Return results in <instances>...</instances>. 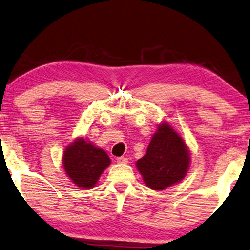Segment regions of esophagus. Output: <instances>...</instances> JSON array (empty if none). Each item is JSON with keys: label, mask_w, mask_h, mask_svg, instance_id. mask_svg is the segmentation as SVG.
<instances>
[{"label": "esophagus", "mask_w": 250, "mask_h": 250, "mask_svg": "<svg viewBox=\"0 0 250 250\" xmlns=\"http://www.w3.org/2000/svg\"><path fill=\"white\" fill-rule=\"evenodd\" d=\"M116 161L118 162V164H126V162L128 161V159L125 158V157H118L116 159Z\"/></svg>", "instance_id": "obj_1"}]
</instances>
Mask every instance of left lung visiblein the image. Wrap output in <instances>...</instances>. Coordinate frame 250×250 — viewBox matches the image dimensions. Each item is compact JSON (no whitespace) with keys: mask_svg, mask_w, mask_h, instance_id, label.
<instances>
[{"mask_svg":"<svg viewBox=\"0 0 250 250\" xmlns=\"http://www.w3.org/2000/svg\"><path fill=\"white\" fill-rule=\"evenodd\" d=\"M188 166L186 144L167 123L159 126L146 155L136 162L144 183L154 190H162L180 182L186 176Z\"/></svg>","mask_w":250,"mask_h":250,"instance_id":"1","label":"left lung"}]
</instances>
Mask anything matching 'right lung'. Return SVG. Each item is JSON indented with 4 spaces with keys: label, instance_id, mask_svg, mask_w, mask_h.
I'll return each instance as SVG.
<instances>
[{
    "label": "right lung",
    "instance_id": "1",
    "mask_svg": "<svg viewBox=\"0 0 250 250\" xmlns=\"http://www.w3.org/2000/svg\"><path fill=\"white\" fill-rule=\"evenodd\" d=\"M110 159L104 150L98 149L84 139H78L64 151L63 166L74 184L85 189L96 185Z\"/></svg>",
    "mask_w": 250,
    "mask_h": 250
}]
</instances>
